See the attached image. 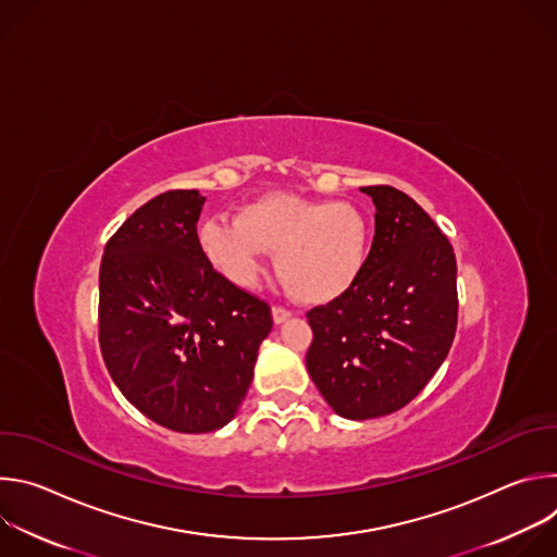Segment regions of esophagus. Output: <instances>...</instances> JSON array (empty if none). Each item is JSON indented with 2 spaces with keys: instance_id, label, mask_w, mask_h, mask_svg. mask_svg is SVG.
Masks as SVG:
<instances>
[{
  "instance_id": "34e87169",
  "label": "esophagus",
  "mask_w": 557,
  "mask_h": 557,
  "mask_svg": "<svg viewBox=\"0 0 557 557\" xmlns=\"http://www.w3.org/2000/svg\"><path fill=\"white\" fill-rule=\"evenodd\" d=\"M290 314H293V312H290L288 308H284V306H273V322H275V324H284Z\"/></svg>"
}]
</instances>
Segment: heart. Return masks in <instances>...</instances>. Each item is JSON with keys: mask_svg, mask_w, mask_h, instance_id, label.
<instances>
[{"mask_svg": "<svg viewBox=\"0 0 557 557\" xmlns=\"http://www.w3.org/2000/svg\"><path fill=\"white\" fill-rule=\"evenodd\" d=\"M205 258L235 286L249 288L267 251L293 297L324 304L359 277L368 256V220L350 202H317L267 194L243 207L237 220L215 218L198 228Z\"/></svg>", "mask_w": 557, "mask_h": 557, "instance_id": "1", "label": "heart"}]
</instances>
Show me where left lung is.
<instances>
[{
  "instance_id": "1",
  "label": "left lung",
  "mask_w": 557,
  "mask_h": 557,
  "mask_svg": "<svg viewBox=\"0 0 557 557\" xmlns=\"http://www.w3.org/2000/svg\"><path fill=\"white\" fill-rule=\"evenodd\" d=\"M376 207L374 237L348 290L306 312V368L329 406L366 421L408 406L445 361L458 322L456 256L404 191L361 187Z\"/></svg>"
}]
</instances>
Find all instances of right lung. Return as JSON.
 I'll use <instances>...</instances> for the list:
<instances>
[{
    "instance_id": "add662e5",
    "label": "right lung",
    "mask_w": 557,
    "mask_h": 557,
    "mask_svg": "<svg viewBox=\"0 0 557 557\" xmlns=\"http://www.w3.org/2000/svg\"><path fill=\"white\" fill-rule=\"evenodd\" d=\"M198 189H172L110 237L99 273V344L125 399L183 434L226 425L253 381L271 306L205 258Z\"/></svg>"
}]
</instances>
